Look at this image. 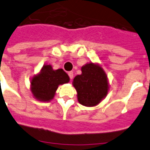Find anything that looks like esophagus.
<instances>
[{
  "mask_svg": "<svg viewBox=\"0 0 150 150\" xmlns=\"http://www.w3.org/2000/svg\"><path fill=\"white\" fill-rule=\"evenodd\" d=\"M68 75H69L70 80H72V79L74 78V73H73V72H69V73H68Z\"/></svg>",
  "mask_w": 150,
  "mask_h": 150,
  "instance_id": "1",
  "label": "esophagus"
}]
</instances>
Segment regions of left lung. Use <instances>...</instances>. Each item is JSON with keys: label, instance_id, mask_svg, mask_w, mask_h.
I'll return each instance as SVG.
<instances>
[{"label": "left lung", "instance_id": "8db88e82", "mask_svg": "<svg viewBox=\"0 0 150 150\" xmlns=\"http://www.w3.org/2000/svg\"><path fill=\"white\" fill-rule=\"evenodd\" d=\"M81 71L82 74L75 76L73 81L78 102L85 106H95L107 95V76L100 66L92 62L81 67Z\"/></svg>", "mask_w": 150, "mask_h": 150}]
</instances>
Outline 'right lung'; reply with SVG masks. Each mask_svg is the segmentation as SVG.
I'll list each match as a JSON object with an SVG mask.
<instances>
[{"instance_id": "1", "label": "right lung", "mask_w": 150, "mask_h": 150, "mask_svg": "<svg viewBox=\"0 0 150 150\" xmlns=\"http://www.w3.org/2000/svg\"><path fill=\"white\" fill-rule=\"evenodd\" d=\"M69 81V76L63 69L54 70L51 65H45L40 74L31 80V91L38 100L48 102L54 98L59 85Z\"/></svg>"}]
</instances>
